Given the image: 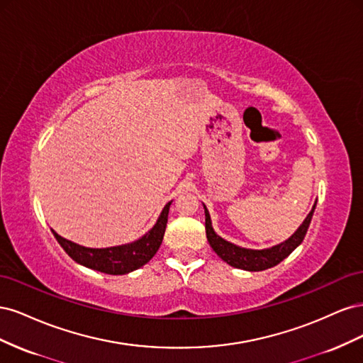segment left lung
Returning a JSON list of instances; mask_svg holds the SVG:
<instances>
[{
    "label": "left lung",
    "mask_w": 363,
    "mask_h": 363,
    "mask_svg": "<svg viewBox=\"0 0 363 363\" xmlns=\"http://www.w3.org/2000/svg\"><path fill=\"white\" fill-rule=\"evenodd\" d=\"M203 207H204V215H206V236H207V240H208V244H211L212 250L224 262H227L230 267L252 272V271H263V269H268V268L279 265L283 259H286L291 252L303 242V239L307 233V228H309L311 221H312L316 201L312 207V211L309 212V215L306 216L303 224L296 228V232L291 238L283 240L281 244H277V245L269 247V248H263V250H252V248L239 247V245L228 242V240H225L224 238L218 236L212 227L211 213H208L207 207L204 204H203Z\"/></svg>",
    "instance_id": "8db88e82"
}]
</instances>
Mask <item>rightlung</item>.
I'll use <instances>...</instances> for the list:
<instances>
[{
	"instance_id": "1",
	"label": "right lung",
	"mask_w": 363,
	"mask_h": 363,
	"mask_svg": "<svg viewBox=\"0 0 363 363\" xmlns=\"http://www.w3.org/2000/svg\"><path fill=\"white\" fill-rule=\"evenodd\" d=\"M171 203L172 201L167 203V206L163 207L156 224L152 225L151 230H148L144 236L135 240V242L124 245L108 248H87L62 238L54 230H51V232L54 238L57 239L60 247L77 263H80V265L86 268L111 274V276H123V274H128L144 267L157 252L163 240L164 228H167Z\"/></svg>"
}]
</instances>
